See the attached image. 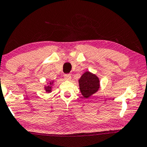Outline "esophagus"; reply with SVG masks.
<instances>
[{
  "instance_id": "1",
  "label": "esophagus",
  "mask_w": 147,
  "mask_h": 147,
  "mask_svg": "<svg viewBox=\"0 0 147 147\" xmlns=\"http://www.w3.org/2000/svg\"><path fill=\"white\" fill-rule=\"evenodd\" d=\"M64 78L65 80H69L71 78V76L70 74H65L64 75Z\"/></svg>"
}]
</instances>
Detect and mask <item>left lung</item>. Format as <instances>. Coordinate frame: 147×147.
I'll list each match as a JSON object with an SVG mask.
<instances>
[{
    "mask_svg": "<svg viewBox=\"0 0 147 147\" xmlns=\"http://www.w3.org/2000/svg\"><path fill=\"white\" fill-rule=\"evenodd\" d=\"M79 85L82 95L87 98L98 90L99 80L95 75L86 71L79 80Z\"/></svg>",
    "mask_w": 147,
    "mask_h": 147,
    "instance_id": "obj_1",
    "label": "left lung"
}]
</instances>
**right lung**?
Instances as JSON below:
<instances>
[{"instance_id":"right-lung-1","label":"right lung","mask_w":147,"mask_h":147,"mask_svg":"<svg viewBox=\"0 0 147 147\" xmlns=\"http://www.w3.org/2000/svg\"><path fill=\"white\" fill-rule=\"evenodd\" d=\"M48 88H50V87H48ZM48 89H47V91L50 92V89H48Z\"/></svg>"}]
</instances>
